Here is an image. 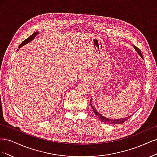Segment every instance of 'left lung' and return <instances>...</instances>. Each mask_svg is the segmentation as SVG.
I'll use <instances>...</instances> for the list:
<instances>
[{"label": "left lung", "instance_id": "obj_1", "mask_svg": "<svg viewBox=\"0 0 157 157\" xmlns=\"http://www.w3.org/2000/svg\"><path fill=\"white\" fill-rule=\"evenodd\" d=\"M134 48L136 50V51L137 52V53H138L140 54V56L142 58H143V56H142V54L141 52L140 51V50L137 48V47H136V46H134ZM90 105H91V107L93 109V110L95 113V114L98 117V118H99V120H101L102 122H103L104 123H105V124H122V123L125 122L128 118H130L131 117V115L128 117H126V118H121V119H110V118H107L106 117H103L101 114H99L96 109H95L94 107V106L92 105V103H91V99H90Z\"/></svg>", "mask_w": 157, "mask_h": 157}]
</instances>
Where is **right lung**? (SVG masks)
Returning a JSON list of instances; mask_svg holds the SVG:
<instances>
[{
    "instance_id": "right-lung-1",
    "label": "right lung",
    "mask_w": 157,
    "mask_h": 157,
    "mask_svg": "<svg viewBox=\"0 0 157 157\" xmlns=\"http://www.w3.org/2000/svg\"><path fill=\"white\" fill-rule=\"evenodd\" d=\"M38 34H39V32H37V31L35 32L34 33H33V34L32 35H31L29 37H28L27 39H26L25 40H23V41L21 42V43L20 44V46H19L18 48H20L21 46H24L25 44H27L28 42H29L30 41H31L33 39H35V37Z\"/></svg>"
}]
</instances>
